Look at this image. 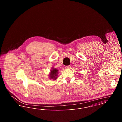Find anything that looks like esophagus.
I'll use <instances>...</instances> for the list:
<instances>
[{
  "label": "esophagus",
  "instance_id": "1",
  "mask_svg": "<svg viewBox=\"0 0 122 122\" xmlns=\"http://www.w3.org/2000/svg\"><path fill=\"white\" fill-rule=\"evenodd\" d=\"M70 67H71V66H70V65H68V66H66L65 67L66 69H70Z\"/></svg>",
  "mask_w": 122,
  "mask_h": 122
}]
</instances>
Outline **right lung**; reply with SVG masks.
<instances>
[{"mask_svg":"<svg viewBox=\"0 0 122 122\" xmlns=\"http://www.w3.org/2000/svg\"><path fill=\"white\" fill-rule=\"evenodd\" d=\"M58 70H57L56 69H52V70H51V73L49 75L50 78H51L50 79H53V80H55L58 77Z\"/></svg>","mask_w":122,"mask_h":122,"instance_id":"right-lung-1","label":"right lung"}]
</instances>
